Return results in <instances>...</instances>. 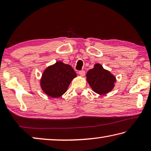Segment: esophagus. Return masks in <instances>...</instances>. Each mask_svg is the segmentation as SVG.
<instances>
[{"label":"esophagus","instance_id":"obj_1","mask_svg":"<svg viewBox=\"0 0 151 151\" xmlns=\"http://www.w3.org/2000/svg\"><path fill=\"white\" fill-rule=\"evenodd\" d=\"M78 74L80 75L81 76H84L85 75V70H81V71H79Z\"/></svg>","mask_w":151,"mask_h":151}]
</instances>
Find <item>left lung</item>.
Returning a JSON list of instances; mask_svg holds the SVG:
<instances>
[{
	"label": "left lung",
	"instance_id": "left-lung-1",
	"mask_svg": "<svg viewBox=\"0 0 151 151\" xmlns=\"http://www.w3.org/2000/svg\"><path fill=\"white\" fill-rule=\"evenodd\" d=\"M86 81L94 93L103 95L111 92L116 82V77L101 64L96 63L86 73Z\"/></svg>",
	"mask_w": 151,
	"mask_h": 151
}]
</instances>
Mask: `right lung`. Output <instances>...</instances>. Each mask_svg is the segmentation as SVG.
Listing matches in <instances>:
<instances>
[{
  "label": "right lung",
  "mask_w": 151,
  "mask_h": 151,
  "mask_svg": "<svg viewBox=\"0 0 151 151\" xmlns=\"http://www.w3.org/2000/svg\"><path fill=\"white\" fill-rule=\"evenodd\" d=\"M75 77L76 73L72 66L57 61L43 71L40 80V88L48 96L58 98L66 93Z\"/></svg>",
  "instance_id": "1"
}]
</instances>
